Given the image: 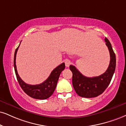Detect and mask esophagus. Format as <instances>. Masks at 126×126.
I'll return each mask as SVG.
<instances>
[{
  "label": "esophagus",
  "mask_w": 126,
  "mask_h": 126,
  "mask_svg": "<svg viewBox=\"0 0 126 126\" xmlns=\"http://www.w3.org/2000/svg\"><path fill=\"white\" fill-rule=\"evenodd\" d=\"M64 63H65V66H66V67H68V66L70 65L71 62L69 60H67V59H66V60L64 61Z\"/></svg>",
  "instance_id": "esophagus-1"
}]
</instances>
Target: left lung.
I'll list each match as a JSON object with an SVG mask.
<instances>
[{
	"instance_id": "left-lung-1",
	"label": "left lung",
	"mask_w": 126,
	"mask_h": 126,
	"mask_svg": "<svg viewBox=\"0 0 126 126\" xmlns=\"http://www.w3.org/2000/svg\"><path fill=\"white\" fill-rule=\"evenodd\" d=\"M105 41L110 52V63L106 72L98 77L89 78L83 75L71 65L69 69L72 72V85L76 93L80 97L91 98L100 95L110 84L116 68V55L112 47L107 38Z\"/></svg>"
}]
</instances>
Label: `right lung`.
Segmentation results:
<instances>
[{
  "mask_svg": "<svg viewBox=\"0 0 126 126\" xmlns=\"http://www.w3.org/2000/svg\"><path fill=\"white\" fill-rule=\"evenodd\" d=\"M19 46L17 48L15 52L14 56V68L16 75L17 79L18 80L20 86L23 91L31 97L36 99H46L52 95L55 91L57 86V82L60 77V75L63 69H65V63H63L56 67L51 73L49 77L43 82V83L38 85H29L26 83L20 78L17 71L16 65V58L17 51L18 50Z\"/></svg>",
  "mask_w": 126,
  "mask_h": 126,
  "instance_id": "1",
  "label": "right lung"
}]
</instances>
